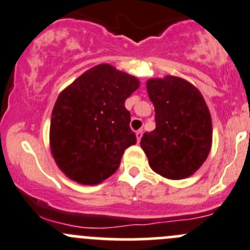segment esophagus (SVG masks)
<instances>
[{
  "mask_svg": "<svg viewBox=\"0 0 250 250\" xmlns=\"http://www.w3.org/2000/svg\"><path fill=\"white\" fill-rule=\"evenodd\" d=\"M142 135H143V130L142 129H139V130H137V132H135V137H137L138 143H139L140 139H142Z\"/></svg>",
  "mask_w": 250,
  "mask_h": 250,
  "instance_id": "34e87169",
  "label": "esophagus"
}]
</instances>
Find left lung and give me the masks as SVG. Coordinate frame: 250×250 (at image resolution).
I'll use <instances>...</instances> for the list:
<instances>
[{
  "label": "left lung",
  "mask_w": 250,
  "mask_h": 250,
  "mask_svg": "<svg viewBox=\"0 0 250 250\" xmlns=\"http://www.w3.org/2000/svg\"><path fill=\"white\" fill-rule=\"evenodd\" d=\"M156 128L144 133L140 146L156 173L184 179L199 169L212 144V122L202 93L179 77L146 82Z\"/></svg>",
  "instance_id": "left-lung-1"
}]
</instances>
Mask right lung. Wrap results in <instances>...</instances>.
<instances>
[{
    "instance_id": "add662e5",
    "label": "right lung",
    "mask_w": 250,
    "mask_h": 250,
    "mask_svg": "<svg viewBox=\"0 0 250 250\" xmlns=\"http://www.w3.org/2000/svg\"><path fill=\"white\" fill-rule=\"evenodd\" d=\"M134 76L103 63L61 91L51 116L50 147L58 168L93 186L112 176L137 143L125 101L139 88Z\"/></svg>"
}]
</instances>
